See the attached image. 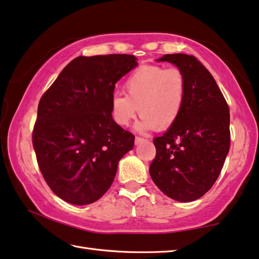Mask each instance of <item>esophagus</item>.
<instances>
[{
    "label": "esophagus",
    "instance_id": "1",
    "mask_svg": "<svg viewBox=\"0 0 259 259\" xmlns=\"http://www.w3.org/2000/svg\"><path fill=\"white\" fill-rule=\"evenodd\" d=\"M146 139H144V138H142V137H136L135 138V144L136 145H138V144H141V143H143V142H145Z\"/></svg>",
    "mask_w": 259,
    "mask_h": 259
}]
</instances>
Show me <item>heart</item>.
I'll use <instances>...</instances> for the list:
<instances>
[{
  "instance_id": "b5f03b06",
  "label": "heart",
  "mask_w": 259,
  "mask_h": 259,
  "mask_svg": "<svg viewBox=\"0 0 259 259\" xmlns=\"http://www.w3.org/2000/svg\"><path fill=\"white\" fill-rule=\"evenodd\" d=\"M124 96L114 94L110 112L114 121L128 126L139 113L138 130H165L178 121L187 94L184 73L179 68L147 64L126 78Z\"/></svg>"
}]
</instances>
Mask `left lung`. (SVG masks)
<instances>
[{
	"label": "left lung",
	"mask_w": 259,
	"mask_h": 259,
	"mask_svg": "<svg viewBox=\"0 0 259 259\" xmlns=\"http://www.w3.org/2000/svg\"><path fill=\"white\" fill-rule=\"evenodd\" d=\"M184 73L187 94L182 113L165 134L153 139L157 154L150 175L171 199L192 202L210 190L231 146L229 108L214 78L192 55L166 54Z\"/></svg>",
	"instance_id": "obj_1"
}]
</instances>
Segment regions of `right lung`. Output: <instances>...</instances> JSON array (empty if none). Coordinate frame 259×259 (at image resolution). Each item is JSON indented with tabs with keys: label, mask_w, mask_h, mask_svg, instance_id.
<instances>
[{
	"label": "right lung",
	"mask_w": 259,
	"mask_h": 259,
	"mask_svg": "<svg viewBox=\"0 0 259 259\" xmlns=\"http://www.w3.org/2000/svg\"><path fill=\"white\" fill-rule=\"evenodd\" d=\"M134 55L78 56L41 97L32 143L49 188L73 205L108 190L135 136L113 120L115 84L137 67Z\"/></svg>",
	"instance_id": "add662e5"
}]
</instances>
